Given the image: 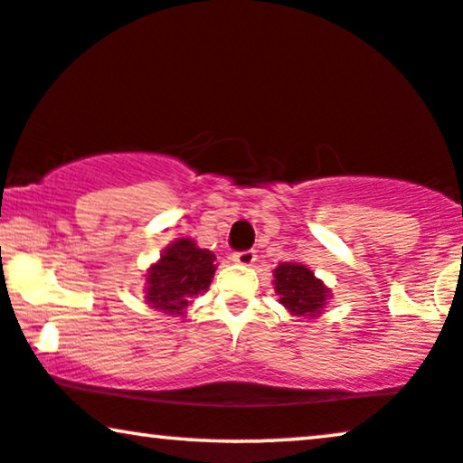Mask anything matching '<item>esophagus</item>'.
Here are the masks:
<instances>
[{"mask_svg":"<svg viewBox=\"0 0 463 463\" xmlns=\"http://www.w3.org/2000/svg\"><path fill=\"white\" fill-rule=\"evenodd\" d=\"M232 260L237 264H243V267H251L256 262V251L254 250H245V251H235L232 254Z\"/></svg>","mask_w":463,"mask_h":463,"instance_id":"34e87169","label":"esophagus"}]
</instances>
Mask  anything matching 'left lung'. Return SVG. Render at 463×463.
Returning <instances> with one entry per match:
<instances>
[{
    "instance_id": "left-lung-1",
    "label": "left lung",
    "mask_w": 463,
    "mask_h": 463,
    "mask_svg": "<svg viewBox=\"0 0 463 463\" xmlns=\"http://www.w3.org/2000/svg\"><path fill=\"white\" fill-rule=\"evenodd\" d=\"M275 289L279 294V303L294 316H317L324 309L328 289L316 279L305 264L283 262L275 269Z\"/></svg>"
}]
</instances>
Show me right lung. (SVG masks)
I'll return each instance as SVG.
<instances>
[{
  "mask_svg": "<svg viewBox=\"0 0 463 463\" xmlns=\"http://www.w3.org/2000/svg\"><path fill=\"white\" fill-rule=\"evenodd\" d=\"M215 256L209 250L196 248L190 239L171 243L146 277L147 305L163 313L177 316L205 292L215 273Z\"/></svg>",
  "mask_w": 463,
  "mask_h": 463,
  "instance_id": "obj_1",
  "label": "right lung"
}]
</instances>
